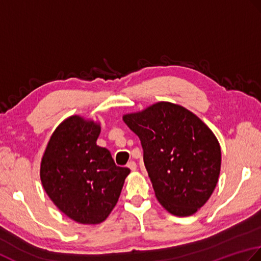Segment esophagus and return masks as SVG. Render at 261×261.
I'll list each match as a JSON object with an SVG mask.
<instances>
[{
	"label": "esophagus",
	"instance_id": "esophagus-1",
	"mask_svg": "<svg viewBox=\"0 0 261 261\" xmlns=\"http://www.w3.org/2000/svg\"><path fill=\"white\" fill-rule=\"evenodd\" d=\"M127 168H129L132 171H136L137 169V164L134 161H130L128 164H127Z\"/></svg>",
	"mask_w": 261,
	"mask_h": 261
}]
</instances>
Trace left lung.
<instances>
[{"label": "left lung", "instance_id": "1", "mask_svg": "<svg viewBox=\"0 0 261 261\" xmlns=\"http://www.w3.org/2000/svg\"><path fill=\"white\" fill-rule=\"evenodd\" d=\"M140 137L155 197L170 214H195L214 191L221 146L214 133L190 110L160 101L123 116Z\"/></svg>", "mask_w": 261, "mask_h": 261}]
</instances>
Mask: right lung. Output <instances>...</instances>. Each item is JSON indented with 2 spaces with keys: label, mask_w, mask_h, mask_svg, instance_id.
I'll use <instances>...</instances> for the list:
<instances>
[{
  "label": "right lung",
  "mask_w": 261,
  "mask_h": 261,
  "mask_svg": "<svg viewBox=\"0 0 261 261\" xmlns=\"http://www.w3.org/2000/svg\"><path fill=\"white\" fill-rule=\"evenodd\" d=\"M100 123L73 115L56 127L40 162V180L53 203L80 224H100L114 210L128 168L117 167L97 145Z\"/></svg>",
  "instance_id": "add662e5"
}]
</instances>
